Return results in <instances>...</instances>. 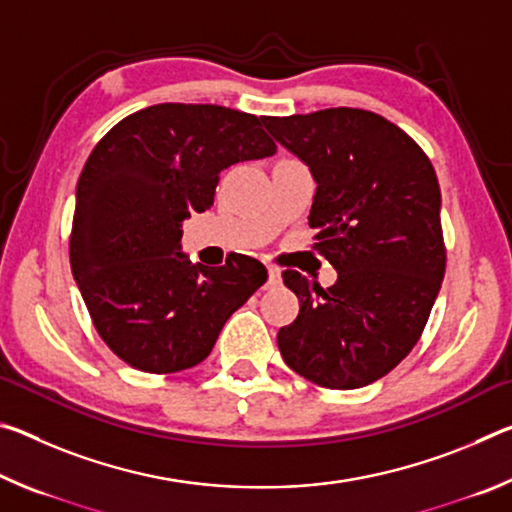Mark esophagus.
Wrapping results in <instances>:
<instances>
[{"label":"esophagus","instance_id":"34e87169","mask_svg":"<svg viewBox=\"0 0 512 512\" xmlns=\"http://www.w3.org/2000/svg\"><path fill=\"white\" fill-rule=\"evenodd\" d=\"M275 284H280V268L268 266V280H266V287H275Z\"/></svg>","mask_w":512,"mask_h":512}]
</instances>
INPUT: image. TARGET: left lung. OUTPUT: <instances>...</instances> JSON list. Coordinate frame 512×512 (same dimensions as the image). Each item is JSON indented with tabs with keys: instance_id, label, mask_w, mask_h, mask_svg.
I'll list each match as a JSON object with an SVG mask.
<instances>
[{
	"instance_id": "obj_1",
	"label": "left lung",
	"mask_w": 512,
	"mask_h": 512,
	"mask_svg": "<svg viewBox=\"0 0 512 512\" xmlns=\"http://www.w3.org/2000/svg\"><path fill=\"white\" fill-rule=\"evenodd\" d=\"M264 126L311 169L314 248L339 273L327 289L282 273L300 311L277 348L318 386H368L413 350L443 284L436 171L402 128L370 110L264 117Z\"/></svg>"
}]
</instances>
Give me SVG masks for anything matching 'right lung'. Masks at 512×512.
<instances>
[{"label": "right lung", "mask_w": 512, "mask_h": 512, "mask_svg": "<svg viewBox=\"0 0 512 512\" xmlns=\"http://www.w3.org/2000/svg\"><path fill=\"white\" fill-rule=\"evenodd\" d=\"M277 151L262 119L212 103H158L101 137L76 185L69 264L103 343L153 375L201 363L235 311L266 282L239 255L192 264L180 225L214 203L230 164Z\"/></svg>", "instance_id": "1"}]
</instances>
